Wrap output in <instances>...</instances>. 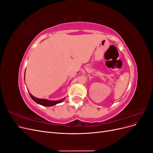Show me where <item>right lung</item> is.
I'll use <instances>...</instances> for the list:
<instances>
[{
  "mask_svg": "<svg viewBox=\"0 0 153 153\" xmlns=\"http://www.w3.org/2000/svg\"><path fill=\"white\" fill-rule=\"evenodd\" d=\"M30 94V96L31 97V98L36 103L43 105V106H53L56 104L61 103L63 101V100H59V101H50V100H47L45 99H38V98H36V97L32 96V94Z\"/></svg>",
  "mask_w": 153,
  "mask_h": 153,
  "instance_id": "obj_1",
  "label": "right lung"
}]
</instances>
